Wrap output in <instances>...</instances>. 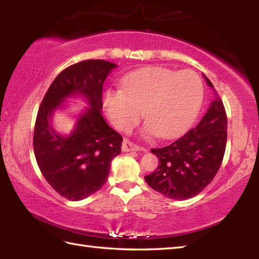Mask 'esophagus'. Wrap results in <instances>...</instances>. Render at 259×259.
Segmentation results:
<instances>
[{"mask_svg": "<svg viewBox=\"0 0 259 259\" xmlns=\"http://www.w3.org/2000/svg\"><path fill=\"white\" fill-rule=\"evenodd\" d=\"M122 150L123 152H139V150H145L143 147H139V146L135 145L134 143L129 142L128 139H124L123 143H122Z\"/></svg>", "mask_w": 259, "mask_h": 259, "instance_id": "esophagus-1", "label": "esophagus"}]
</instances>
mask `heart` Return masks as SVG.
Listing matches in <instances>:
<instances>
[{"label":"heart","mask_w":259,"mask_h":259,"mask_svg":"<svg viewBox=\"0 0 259 259\" xmlns=\"http://www.w3.org/2000/svg\"><path fill=\"white\" fill-rule=\"evenodd\" d=\"M122 91H107L104 106L117 130L129 131L138 123L142 111L148 122L147 135L176 137L197 116L203 102V82L195 72L148 67L125 76Z\"/></svg>","instance_id":"b5f03b06"}]
</instances>
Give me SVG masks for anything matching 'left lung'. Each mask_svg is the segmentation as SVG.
I'll use <instances>...</instances> for the list:
<instances>
[{
	"instance_id": "obj_1",
	"label": "left lung",
	"mask_w": 259,
	"mask_h": 259,
	"mask_svg": "<svg viewBox=\"0 0 259 259\" xmlns=\"http://www.w3.org/2000/svg\"><path fill=\"white\" fill-rule=\"evenodd\" d=\"M208 86L213 84L205 77ZM228 138V117L216 96L195 128L172 144L150 152L158 157L156 170L145 177L150 188L167 198L185 200L198 195L213 180L222 164Z\"/></svg>"
}]
</instances>
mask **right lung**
Listing matches in <instances>:
<instances>
[{
    "instance_id": "right-lung-1",
    "label": "right lung",
    "mask_w": 259,
    "mask_h": 259,
    "mask_svg": "<svg viewBox=\"0 0 259 259\" xmlns=\"http://www.w3.org/2000/svg\"><path fill=\"white\" fill-rule=\"evenodd\" d=\"M116 65L104 60H84L58 74L37 112L34 153L49 185L64 198L81 200L104 186L111 161L121 153L122 136L101 114L103 83ZM74 93L86 97L92 107L78 120L74 133L63 138L49 124L53 111Z\"/></svg>"
}]
</instances>
